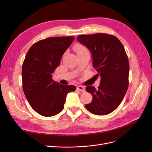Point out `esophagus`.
<instances>
[{
  "instance_id": "esophagus-1",
  "label": "esophagus",
  "mask_w": 152,
  "mask_h": 152,
  "mask_svg": "<svg viewBox=\"0 0 152 152\" xmlns=\"http://www.w3.org/2000/svg\"><path fill=\"white\" fill-rule=\"evenodd\" d=\"M77 89L79 90V91H80V92H82V93H84V92L86 91V89H85L84 87L81 86H78V87H77Z\"/></svg>"
}]
</instances>
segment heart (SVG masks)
I'll use <instances>...</instances> for the list:
<instances>
[{
	"label": "heart",
	"mask_w": 152,
	"mask_h": 152,
	"mask_svg": "<svg viewBox=\"0 0 152 152\" xmlns=\"http://www.w3.org/2000/svg\"><path fill=\"white\" fill-rule=\"evenodd\" d=\"M74 49H75V52L77 53V54L89 52L88 49H87L86 47H85L84 45H82V44H76L74 46Z\"/></svg>",
	"instance_id": "b5f03b06"
}]
</instances>
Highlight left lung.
Instances as JSON below:
<instances>
[{"label": "left lung", "instance_id": "1", "mask_svg": "<svg viewBox=\"0 0 152 152\" xmlns=\"http://www.w3.org/2000/svg\"><path fill=\"white\" fill-rule=\"evenodd\" d=\"M77 39L90 50L93 66L98 72L95 76L101 77L98 89L92 86L86 87L93 101L86 108L97 115L112 113L128 89L129 63L123 45L116 37L107 34L81 35Z\"/></svg>", "mask_w": 152, "mask_h": 152}]
</instances>
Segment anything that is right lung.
Here are the masks:
<instances>
[{"label": "right lung", "mask_w": 152, "mask_h": 152, "mask_svg": "<svg viewBox=\"0 0 152 152\" xmlns=\"http://www.w3.org/2000/svg\"><path fill=\"white\" fill-rule=\"evenodd\" d=\"M73 37H55L31 45L22 66V82L26 98L36 112L52 117L61 112L66 95L74 86H63L52 79L63 54L72 43Z\"/></svg>", "instance_id": "add662e5"}]
</instances>
